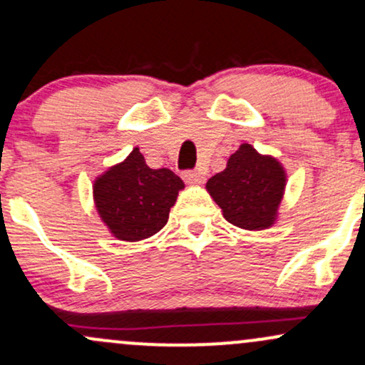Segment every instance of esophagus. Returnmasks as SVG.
<instances>
[{"label":"esophagus","instance_id":"34e87169","mask_svg":"<svg viewBox=\"0 0 365 365\" xmlns=\"http://www.w3.org/2000/svg\"><path fill=\"white\" fill-rule=\"evenodd\" d=\"M204 173L202 171L195 170V171H185L183 173V180H185L187 183H202L204 182Z\"/></svg>","mask_w":365,"mask_h":365}]
</instances>
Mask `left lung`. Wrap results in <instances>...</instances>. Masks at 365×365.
Returning <instances> with one entry per match:
<instances>
[{
  "label": "left lung",
  "mask_w": 365,
  "mask_h": 365,
  "mask_svg": "<svg viewBox=\"0 0 365 365\" xmlns=\"http://www.w3.org/2000/svg\"><path fill=\"white\" fill-rule=\"evenodd\" d=\"M284 187L287 171L282 163L257 153L250 144H242L228 158L226 168L206 183L225 220L250 232L276 223Z\"/></svg>",
  "instance_id": "8db88e82"
}]
</instances>
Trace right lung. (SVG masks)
<instances>
[{
	"instance_id": "add662e5",
	"label": "right lung",
	"mask_w": 365,
	"mask_h": 365,
	"mask_svg": "<svg viewBox=\"0 0 365 365\" xmlns=\"http://www.w3.org/2000/svg\"><path fill=\"white\" fill-rule=\"evenodd\" d=\"M183 187L182 178L171 170L149 168L135 148L94 180L92 194L98 215L111 235L123 242H139L168 223L170 209Z\"/></svg>"
}]
</instances>
